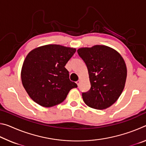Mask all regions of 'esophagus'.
<instances>
[{
    "label": "esophagus",
    "mask_w": 146,
    "mask_h": 146,
    "mask_svg": "<svg viewBox=\"0 0 146 146\" xmlns=\"http://www.w3.org/2000/svg\"><path fill=\"white\" fill-rule=\"evenodd\" d=\"M76 84H77V86H79V84H80V80H78V81H76Z\"/></svg>",
    "instance_id": "34e87169"
}]
</instances>
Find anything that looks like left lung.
Masks as SVG:
<instances>
[{
	"label": "left lung",
	"mask_w": 146,
	"mask_h": 146,
	"mask_svg": "<svg viewBox=\"0 0 146 146\" xmlns=\"http://www.w3.org/2000/svg\"><path fill=\"white\" fill-rule=\"evenodd\" d=\"M79 56L87 66L91 89L82 93L86 105L96 110L112 106L125 87L127 67L122 55L110 47L95 45L80 48Z\"/></svg>",
	"instance_id": "1"
}]
</instances>
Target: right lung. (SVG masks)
Segmentation results:
<instances>
[{
	"label": "right lung",
	"instance_id": "obj_1",
	"mask_svg": "<svg viewBox=\"0 0 146 146\" xmlns=\"http://www.w3.org/2000/svg\"><path fill=\"white\" fill-rule=\"evenodd\" d=\"M76 49L57 44H48L31 50L23 64L21 80L32 100L42 107L60 104L76 84L69 78L66 63Z\"/></svg>",
	"mask_w": 146,
	"mask_h": 146
}]
</instances>
